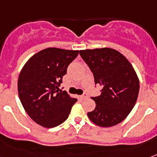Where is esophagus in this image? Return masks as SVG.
<instances>
[{"mask_svg": "<svg viewBox=\"0 0 157 157\" xmlns=\"http://www.w3.org/2000/svg\"><path fill=\"white\" fill-rule=\"evenodd\" d=\"M81 98H82V99H86V98H88V95L87 94H83V95L81 96Z\"/></svg>", "mask_w": 157, "mask_h": 157, "instance_id": "1", "label": "esophagus"}]
</instances>
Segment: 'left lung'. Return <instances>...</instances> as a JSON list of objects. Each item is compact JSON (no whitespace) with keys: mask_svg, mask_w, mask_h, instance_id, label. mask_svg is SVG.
I'll return each mask as SVG.
<instances>
[{"mask_svg":"<svg viewBox=\"0 0 157 157\" xmlns=\"http://www.w3.org/2000/svg\"><path fill=\"white\" fill-rule=\"evenodd\" d=\"M81 58L93 72L94 82L102 87L93 97L94 111L87 113L91 121L111 127L123 121L139 96V80L134 67L122 54L111 48L80 50Z\"/></svg>","mask_w":157,"mask_h":157,"instance_id":"left-lung-1","label":"left lung"}]
</instances>
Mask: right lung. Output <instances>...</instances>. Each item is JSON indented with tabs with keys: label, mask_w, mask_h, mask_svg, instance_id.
<instances>
[{
	"label": "right lung",
	"mask_w": 157,
	"mask_h": 157,
	"mask_svg": "<svg viewBox=\"0 0 157 157\" xmlns=\"http://www.w3.org/2000/svg\"><path fill=\"white\" fill-rule=\"evenodd\" d=\"M79 50L47 48L28 59L18 80V97L28 116L45 128L67 119L77 99L59 89L67 68Z\"/></svg>",
	"instance_id": "add662e5"
}]
</instances>
